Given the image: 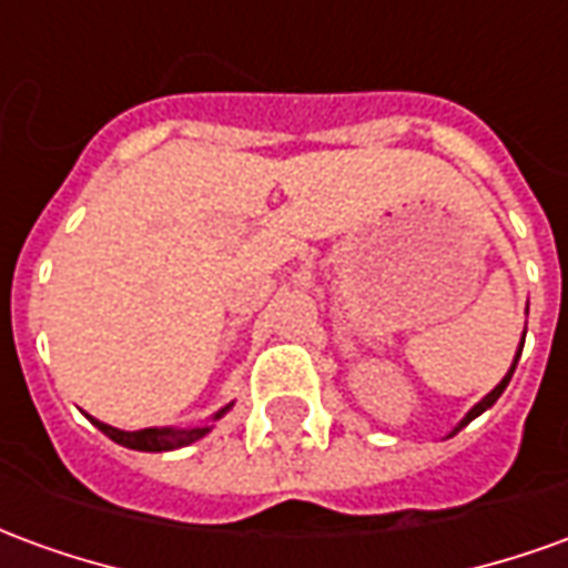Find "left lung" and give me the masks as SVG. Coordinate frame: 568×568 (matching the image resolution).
<instances>
[{
  "label": "left lung",
  "mask_w": 568,
  "mask_h": 568,
  "mask_svg": "<svg viewBox=\"0 0 568 568\" xmlns=\"http://www.w3.org/2000/svg\"><path fill=\"white\" fill-rule=\"evenodd\" d=\"M524 337H526V334H524ZM520 353H524V341H520V349H517V356H514L511 371H508V374H505V377H501L499 386H496V389H493V393H489L487 398H480V402H477V405L471 407V410H468V414H465V419H463V423H459V426H456V432H459V428L468 426V423H471V419H475V417H480V414H484V410H487V407L496 405V398H499V395L505 393V386H508V383H511V374H514V368H517V358H520Z\"/></svg>",
  "instance_id": "obj_1"
}]
</instances>
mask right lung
Returning <instances> with one entry per match:
<instances>
[{
  "label": "right lung",
  "mask_w": 568,
  "mask_h": 568,
  "mask_svg": "<svg viewBox=\"0 0 568 568\" xmlns=\"http://www.w3.org/2000/svg\"><path fill=\"white\" fill-rule=\"evenodd\" d=\"M231 407V405H227ZM227 407H222L212 419H219L227 414ZM93 426L100 428L103 435L121 444V447H130V450H145V453H163V450H179V447H187L197 438H203L210 426L203 428H140V432H121V428H112L100 423V419H91Z\"/></svg>",
  "instance_id": "1"
}]
</instances>
